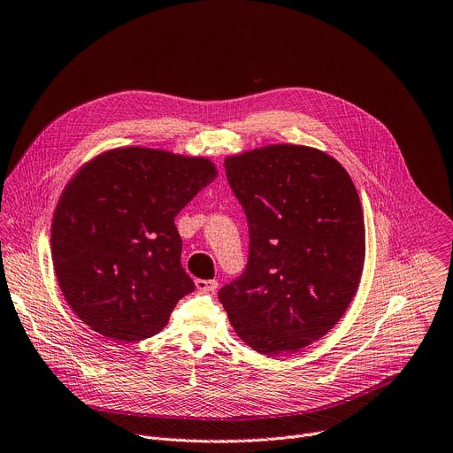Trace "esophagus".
I'll list each match as a JSON object with an SVG mask.
<instances>
[{"instance_id":"34e87169","label":"esophagus","mask_w":453,"mask_h":453,"mask_svg":"<svg viewBox=\"0 0 453 453\" xmlns=\"http://www.w3.org/2000/svg\"><path fill=\"white\" fill-rule=\"evenodd\" d=\"M195 285L200 293H215L219 287V281L217 280H196Z\"/></svg>"}]
</instances>
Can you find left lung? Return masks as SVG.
<instances>
[{
  "instance_id": "1",
  "label": "left lung",
  "mask_w": 453,
  "mask_h": 453,
  "mask_svg": "<svg viewBox=\"0 0 453 453\" xmlns=\"http://www.w3.org/2000/svg\"><path fill=\"white\" fill-rule=\"evenodd\" d=\"M224 162L248 217L250 262L219 300L253 350L305 349L357 291L365 220L356 186L334 157L302 144H267Z\"/></svg>"
}]
</instances>
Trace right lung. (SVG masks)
Instances as JSON below:
<instances>
[{
    "mask_svg": "<svg viewBox=\"0 0 453 453\" xmlns=\"http://www.w3.org/2000/svg\"><path fill=\"white\" fill-rule=\"evenodd\" d=\"M217 175L208 157L144 146L106 150L73 173L50 243L61 293L81 321L127 343L166 326L177 302L195 291L175 217Z\"/></svg>",
    "mask_w": 453,
    "mask_h": 453,
    "instance_id": "obj_1",
    "label": "right lung"
}]
</instances>
